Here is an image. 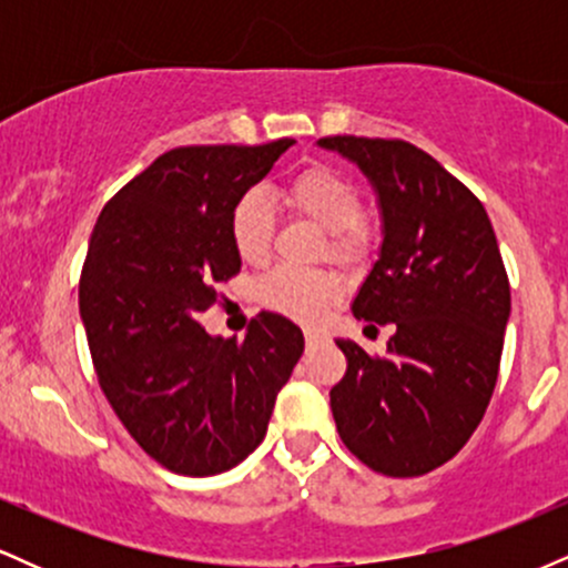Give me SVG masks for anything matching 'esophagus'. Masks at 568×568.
I'll return each mask as SVG.
<instances>
[{"label": "esophagus", "instance_id": "34e87169", "mask_svg": "<svg viewBox=\"0 0 568 568\" xmlns=\"http://www.w3.org/2000/svg\"><path fill=\"white\" fill-rule=\"evenodd\" d=\"M304 336H306V344H310V347H315V344L323 342V334H321V331H315V328H306Z\"/></svg>", "mask_w": 568, "mask_h": 568}]
</instances>
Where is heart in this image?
I'll use <instances>...</instances> for the list:
<instances>
[{
	"label": "heart",
	"mask_w": 568,
	"mask_h": 568,
	"mask_svg": "<svg viewBox=\"0 0 568 568\" xmlns=\"http://www.w3.org/2000/svg\"><path fill=\"white\" fill-rule=\"evenodd\" d=\"M283 200L298 216L310 219L331 234L328 251L338 258H357L366 237L357 230L363 219V200L344 175L328 168H310L283 189ZM275 211L262 189H247L230 213V237L243 262H262L270 251ZM342 296V280L331 272H304L280 266L258 283V298L270 310L293 321H317L325 306Z\"/></svg>",
	"instance_id": "b5f03b06"
}]
</instances>
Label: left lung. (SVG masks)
<instances>
[{
    "instance_id": "1",
    "label": "left lung",
    "mask_w": 568,
    "mask_h": 568,
    "mask_svg": "<svg viewBox=\"0 0 568 568\" xmlns=\"http://www.w3.org/2000/svg\"><path fill=\"white\" fill-rule=\"evenodd\" d=\"M317 146L368 179L379 258L352 298L357 321L395 323L387 357L338 338L347 374L331 389L344 446L393 478L425 475L470 440L497 384L510 283L484 205L406 141L334 135Z\"/></svg>"
}]
</instances>
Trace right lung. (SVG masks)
<instances>
[{"label": "right lung", "mask_w": 568, "mask_h": 568, "mask_svg": "<svg viewBox=\"0 0 568 568\" xmlns=\"http://www.w3.org/2000/svg\"><path fill=\"white\" fill-rule=\"evenodd\" d=\"M293 143L165 152L90 234L80 317L98 382L135 443L179 475H219L253 454L304 352L302 328L275 312L253 317L243 342L197 323L243 264L232 205Z\"/></svg>", "instance_id": "add662e5"}]
</instances>
